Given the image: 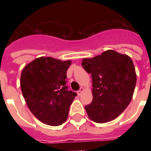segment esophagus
<instances>
[{"instance_id":"1","label":"esophagus","mask_w":151,"mask_h":151,"mask_svg":"<svg viewBox=\"0 0 151 151\" xmlns=\"http://www.w3.org/2000/svg\"><path fill=\"white\" fill-rule=\"evenodd\" d=\"M83 91H84V88H81L80 89L78 90V92H77V93H78V96H80V95L81 94V92H82Z\"/></svg>"}]
</instances>
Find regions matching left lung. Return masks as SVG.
Segmentation results:
<instances>
[{"mask_svg":"<svg viewBox=\"0 0 151 151\" xmlns=\"http://www.w3.org/2000/svg\"><path fill=\"white\" fill-rule=\"evenodd\" d=\"M83 68L92 74V103L85 106L88 117L96 123L117 117L131 102L136 73L131 58L114 50L83 59Z\"/></svg>","mask_w":151,"mask_h":151,"instance_id":"obj_1","label":"left lung"}]
</instances>
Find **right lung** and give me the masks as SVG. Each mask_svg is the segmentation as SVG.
I'll return each mask as SVG.
<instances>
[{
  "label": "right lung",
  "mask_w": 151,
  "mask_h": 151,
  "mask_svg": "<svg viewBox=\"0 0 151 151\" xmlns=\"http://www.w3.org/2000/svg\"><path fill=\"white\" fill-rule=\"evenodd\" d=\"M71 61L40 57L25 66L20 86L29 110L44 124L58 126L66 122L77 96L66 86Z\"/></svg>",
  "instance_id": "obj_1"
}]
</instances>
